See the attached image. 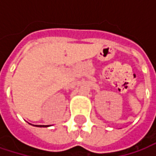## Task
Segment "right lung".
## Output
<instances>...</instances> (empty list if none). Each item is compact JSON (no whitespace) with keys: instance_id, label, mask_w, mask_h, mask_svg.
Wrapping results in <instances>:
<instances>
[{"instance_id":"obj_1","label":"right lung","mask_w":156,"mask_h":156,"mask_svg":"<svg viewBox=\"0 0 156 156\" xmlns=\"http://www.w3.org/2000/svg\"><path fill=\"white\" fill-rule=\"evenodd\" d=\"M30 125H31V124H30ZM33 126H34V125H33ZM35 126H38V127H48V126H41V125H40V126H37V125H36Z\"/></svg>"}]
</instances>
